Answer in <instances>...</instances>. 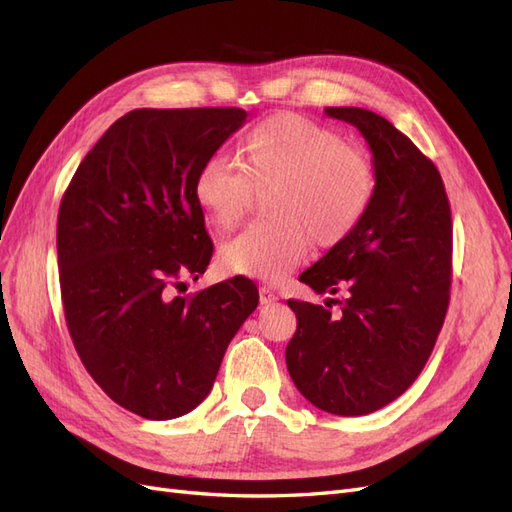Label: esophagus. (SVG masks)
Returning <instances> with one entry per match:
<instances>
[{
	"label": "esophagus",
	"mask_w": 512,
	"mask_h": 512,
	"mask_svg": "<svg viewBox=\"0 0 512 512\" xmlns=\"http://www.w3.org/2000/svg\"><path fill=\"white\" fill-rule=\"evenodd\" d=\"M276 300H279V296H276L270 287H261L259 289V302L261 304H272Z\"/></svg>",
	"instance_id": "obj_1"
}]
</instances>
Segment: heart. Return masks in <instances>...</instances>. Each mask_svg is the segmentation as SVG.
I'll return each mask as SVG.
<instances>
[{"mask_svg": "<svg viewBox=\"0 0 512 512\" xmlns=\"http://www.w3.org/2000/svg\"><path fill=\"white\" fill-rule=\"evenodd\" d=\"M377 191L369 152L337 130L296 113H276L246 133L240 165L210 158L195 175L197 208L216 229H233L264 195L266 221L223 244L229 274L283 281L309 253L343 244L362 225Z\"/></svg>", "mask_w": 512, "mask_h": 512, "instance_id": "obj_1", "label": "heart"}]
</instances>
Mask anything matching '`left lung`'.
<instances>
[{
    "instance_id": "left-lung-1",
    "label": "left lung",
    "mask_w": 512,
    "mask_h": 512,
    "mask_svg": "<svg viewBox=\"0 0 512 512\" xmlns=\"http://www.w3.org/2000/svg\"><path fill=\"white\" fill-rule=\"evenodd\" d=\"M367 139L377 191L362 225L300 281L342 306L287 300L298 328L287 371L306 401L337 416H364L414 384L433 352L450 300L452 221L442 175L386 118L326 107Z\"/></svg>"
}]
</instances>
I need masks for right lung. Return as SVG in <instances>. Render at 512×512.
<instances>
[{
    "mask_svg": "<svg viewBox=\"0 0 512 512\" xmlns=\"http://www.w3.org/2000/svg\"><path fill=\"white\" fill-rule=\"evenodd\" d=\"M246 122L236 107L135 109L81 160L57 214L70 339L94 382L148 420L208 397L229 341L257 309L251 279L175 296L214 244L193 197L199 167Z\"/></svg>",
    "mask_w": 512,
    "mask_h": 512,
    "instance_id": "add662e5",
    "label": "right lung"
}]
</instances>
